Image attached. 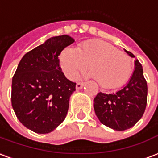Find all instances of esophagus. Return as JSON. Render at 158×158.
<instances>
[{
    "label": "esophagus",
    "instance_id": "1",
    "mask_svg": "<svg viewBox=\"0 0 158 158\" xmlns=\"http://www.w3.org/2000/svg\"><path fill=\"white\" fill-rule=\"evenodd\" d=\"M84 83H77L76 84V89L79 90V89H81L82 88L84 87Z\"/></svg>",
    "mask_w": 158,
    "mask_h": 158
}]
</instances>
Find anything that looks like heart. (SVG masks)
<instances>
[{
    "label": "heart",
    "mask_w": 158,
    "mask_h": 158,
    "mask_svg": "<svg viewBox=\"0 0 158 158\" xmlns=\"http://www.w3.org/2000/svg\"><path fill=\"white\" fill-rule=\"evenodd\" d=\"M61 70L68 79L89 67V75L95 78L105 89H116L124 84L131 76V58L115 47L101 40H87L79 44L77 49L66 47L60 55Z\"/></svg>",
    "instance_id": "b5f03b06"
}]
</instances>
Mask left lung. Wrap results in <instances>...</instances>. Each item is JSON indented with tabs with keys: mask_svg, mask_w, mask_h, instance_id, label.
Listing matches in <instances>:
<instances>
[{
	"mask_svg": "<svg viewBox=\"0 0 158 158\" xmlns=\"http://www.w3.org/2000/svg\"><path fill=\"white\" fill-rule=\"evenodd\" d=\"M132 58L135 56L124 50ZM148 85L143 66L138 60L129 81L116 93H98L94 99L95 114L101 123L117 131H124L143 117L146 109Z\"/></svg>",
	"mask_w": 158,
	"mask_h": 158,
	"instance_id": "left-lung-1",
	"label": "left lung"
}]
</instances>
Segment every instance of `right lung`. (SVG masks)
Segmentation results:
<instances>
[{
	"label": "right lung",
	"mask_w": 158,
	"mask_h": 158,
	"mask_svg": "<svg viewBox=\"0 0 158 158\" xmlns=\"http://www.w3.org/2000/svg\"><path fill=\"white\" fill-rule=\"evenodd\" d=\"M74 40L55 36L23 56L12 78L11 104L21 123L36 133H49L65 118L76 84L64 76L59 55Z\"/></svg>",
	"instance_id": "obj_1"
}]
</instances>
